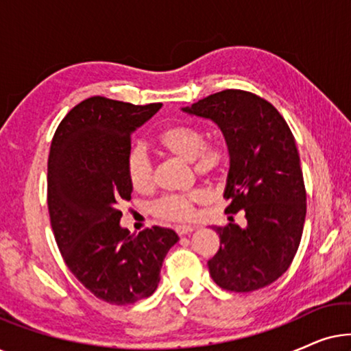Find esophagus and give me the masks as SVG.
Here are the masks:
<instances>
[{"mask_svg": "<svg viewBox=\"0 0 351 351\" xmlns=\"http://www.w3.org/2000/svg\"><path fill=\"white\" fill-rule=\"evenodd\" d=\"M195 230V227H191V225H177L176 227V233L180 234V237H184V234H189Z\"/></svg>", "mask_w": 351, "mask_h": 351, "instance_id": "1", "label": "esophagus"}]
</instances>
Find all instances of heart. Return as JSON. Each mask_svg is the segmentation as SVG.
<instances>
[{"label":"heart","instance_id":"b5f03b06","mask_svg":"<svg viewBox=\"0 0 351 351\" xmlns=\"http://www.w3.org/2000/svg\"><path fill=\"white\" fill-rule=\"evenodd\" d=\"M158 147L167 155L189 161L196 174L217 176L227 165V152L220 145L204 143V134L193 126L174 124L156 138ZM126 176L136 191H150L155 185L152 160L141 147L132 148L126 158ZM208 191L195 189L185 195H167L152 206L153 215L162 220H186L195 213V204L204 203Z\"/></svg>","mask_w":351,"mask_h":351}]
</instances>
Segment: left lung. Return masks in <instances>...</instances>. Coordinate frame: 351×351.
<instances>
[{
  "instance_id": "8db88e82",
  "label": "left lung",
  "mask_w": 351,
  "mask_h": 351,
  "mask_svg": "<svg viewBox=\"0 0 351 351\" xmlns=\"http://www.w3.org/2000/svg\"><path fill=\"white\" fill-rule=\"evenodd\" d=\"M182 112L222 131L230 155L225 213L244 215L241 227L233 217L214 227L220 247L208 262L210 276L227 291L262 289L289 268L304 232L306 193L294 136L270 102L246 90H222Z\"/></svg>"
}]
</instances>
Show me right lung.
I'll use <instances>...</instances> for the list:
<instances>
[{
  "label": "right lung",
  "mask_w": 351,
  "mask_h": 351,
  "mask_svg": "<svg viewBox=\"0 0 351 351\" xmlns=\"http://www.w3.org/2000/svg\"><path fill=\"white\" fill-rule=\"evenodd\" d=\"M161 105L95 95L71 108L52 137L47 208L57 246L76 280L112 305L150 297L167 251L179 241L169 228L131 234L119 225V206L132 193L131 136Z\"/></svg>",
  "instance_id": "1"
}]
</instances>
